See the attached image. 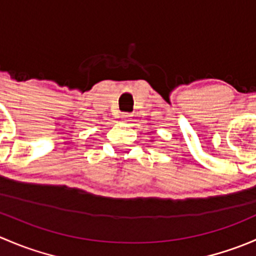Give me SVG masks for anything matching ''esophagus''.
<instances>
[{
    "label": "esophagus",
    "mask_w": 256,
    "mask_h": 256,
    "mask_svg": "<svg viewBox=\"0 0 256 256\" xmlns=\"http://www.w3.org/2000/svg\"><path fill=\"white\" fill-rule=\"evenodd\" d=\"M121 120L125 121V122H128V121H131V115H130V114H122V115H121Z\"/></svg>",
    "instance_id": "esophagus-1"
}]
</instances>
